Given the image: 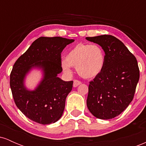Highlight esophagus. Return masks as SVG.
Listing matches in <instances>:
<instances>
[{
    "label": "esophagus",
    "mask_w": 146,
    "mask_h": 146,
    "mask_svg": "<svg viewBox=\"0 0 146 146\" xmlns=\"http://www.w3.org/2000/svg\"><path fill=\"white\" fill-rule=\"evenodd\" d=\"M81 84H82V82L80 81H79V80H73V86L74 87L78 86L79 85Z\"/></svg>",
    "instance_id": "34e87169"
}]
</instances>
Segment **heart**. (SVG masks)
Here are the masks:
<instances>
[{
	"instance_id": "heart-1",
	"label": "heart",
	"mask_w": 146,
	"mask_h": 146,
	"mask_svg": "<svg viewBox=\"0 0 146 146\" xmlns=\"http://www.w3.org/2000/svg\"><path fill=\"white\" fill-rule=\"evenodd\" d=\"M106 54L98 44L79 43L68 52L62 67L65 73H71V66L76 68L78 74L84 79H93L104 70Z\"/></svg>"
}]
</instances>
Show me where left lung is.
Listing matches in <instances>:
<instances>
[{
	"label": "left lung",
	"mask_w": 146,
	"mask_h": 146,
	"mask_svg": "<svg viewBox=\"0 0 146 146\" xmlns=\"http://www.w3.org/2000/svg\"><path fill=\"white\" fill-rule=\"evenodd\" d=\"M102 46L106 54L104 70L88 86L86 104L95 117L110 119L118 116L133 100L139 80L135 56L111 35L86 37Z\"/></svg>",
	"instance_id": "obj_1"
}]
</instances>
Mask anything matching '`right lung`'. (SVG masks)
Instances as JSON below:
<instances>
[{
    "label": "right lung",
    "instance_id": "1",
    "mask_svg": "<svg viewBox=\"0 0 146 146\" xmlns=\"http://www.w3.org/2000/svg\"><path fill=\"white\" fill-rule=\"evenodd\" d=\"M73 39L62 37H40L16 60L10 74V87L16 106L27 117L43 125L59 120L65 102L73 88V81L58 77L62 71L61 53ZM43 71V80L34 91L24 85L26 75L31 68Z\"/></svg>",
    "mask_w": 146,
    "mask_h": 146
}]
</instances>
